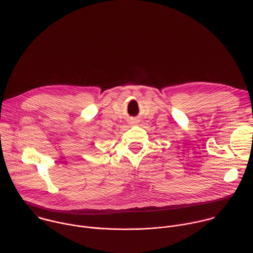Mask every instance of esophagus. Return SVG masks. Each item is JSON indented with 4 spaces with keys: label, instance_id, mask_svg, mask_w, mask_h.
Wrapping results in <instances>:
<instances>
[{
    "label": "esophagus",
    "instance_id": "obj_1",
    "mask_svg": "<svg viewBox=\"0 0 253 253\" xmlns=\"http://www.w3.org/2000/svg\"><path fill=\"white\" fill-rule=\"evenodd\" d=\"M133 123H135V122H133Z\"/></svg>",
    "mask_w": 253,
    "mask_h": 253
}]
</instances>
